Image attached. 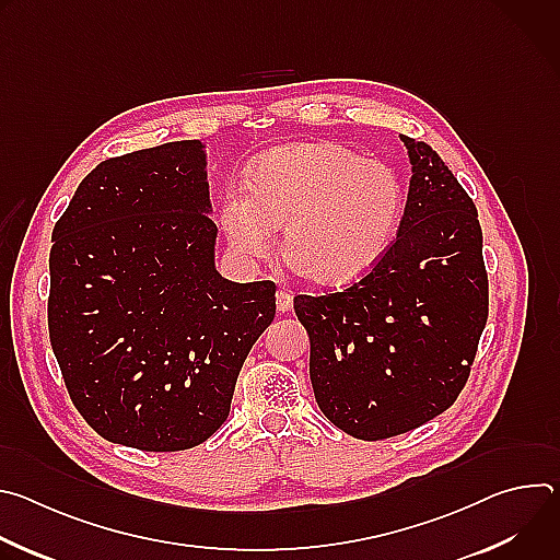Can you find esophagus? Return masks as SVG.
I'll return each instance as SVG.
<instances>
[{
	"label": "esophagus",
	"mask_w": 560,
	"mask_h": 560,
	"mask_svg": "<svg viewBox=\"0 0 560 560\" xmlns=\"http://www.w3.org/2000/svg\"><path fill=\"white\" fill-rule=\"evenodd\" d=\"M292 303H294L292 292H288V290H279V292H277V310H279L281 314L288 312V310L292 307Z\"/></svg>",
	"instance_id": "esophagus-1"
}]
</instances>
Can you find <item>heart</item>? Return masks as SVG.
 <instances>
[{"instance_id": "1", "label": "heart", "mask_w": 560, "mask_h": 560, "mask_svg": "<svg viewBox=\"0 0 560 560\" xmlns=\"http://www.w3.org/2000/svg\"><path fill=\"white\" fill-rule=\"evenodd\" d=\"M404 217L396 173L339 143H294L264 154L221 208L230 246L266 257L283 225V261L312 283L339 285L370 270Z\"/></svg>"}]
</instances>
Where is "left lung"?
<instances>
[{
	"label": "left lung",
	"instance_id": "1",
	"mask_svg": "<svg viewBox=\"0 0 560 560\" xmlns=\"http://www.w3.org/2000/svg\"><path fill=\"white\" fill-rule=\"evenodd\" d=\"M401 139L412 179L394 244L350 288L294 296L310 335L316 404L363 441L417 430L445 412L488 324L476 206L436 150Z\"/></svg>",
	"mask_w": 560,
	"mask_h": 560
}]
</instances>
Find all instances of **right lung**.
Masks as SVG:
<instances>
[{
    "label": "right lung",
    "mask_w": 560,
    "mask_h": 560,
    "mask_svg": "<svg viewBox=\"0 0 560 560\" xmlns=\"http://www.w3.org/2000/svg\"><path fill=\"white\" fill-rule=\"evenodd\" d=\"M206 154L110 156L52 228L48 335L77 412L106 441L179 452L228 419L277 285L214 270Z\"/></svg>",
    "instance_id": "obj_1"
}]
</instances>
